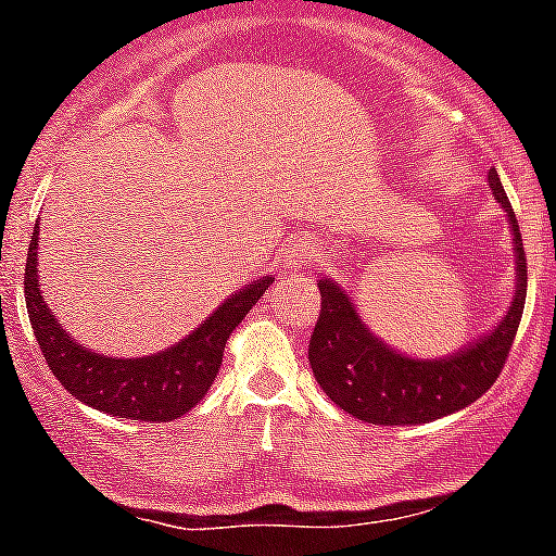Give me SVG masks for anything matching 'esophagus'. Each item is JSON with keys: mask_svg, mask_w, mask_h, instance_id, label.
<instances>
[{"mask_svg": "<svg viewBox=\"0 0 556 556\" xmlns=\"http://www.w3.org/2000/svg\"><path fill=\"white\" fill-rule=\"evenodd\" d=\"M317 257H319L317 244L306 242V239H293V242L282 244V252H279V261H282V268L288 274L312 266V263H317Z\"/></svg>", "mask_w": 556, "mask_h": 556, "instance_id": "1", "label": "esophagus"}]
</instances>
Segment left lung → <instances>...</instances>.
I'll return each instance as SVG.
<instances>
[{
    "instance_id": "8db88e82",
    "label": "left lung",
    "mask_w": 556,
    "mask_h": 556,
    "mask_svg": "<svg viewBox=\"0 0 556 556\" xmlns=\"http://www.w3.org/2000/svg\"><path fill=\"white\" fill-rule=\"evenodd\" d=\"M490 188L511 228L514 299L501 323L444 357H412L392 350L361 319L355 301L336 279L317 282L323 309L314 325L309 363L325 395L352 417L371 425H422L479 401L506 363L527 295V263L517 215L501 177L490 169Z\"/></svg>"
}]
</instances>
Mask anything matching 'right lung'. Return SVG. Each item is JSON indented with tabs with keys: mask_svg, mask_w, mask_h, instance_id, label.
Here are the masks:
<instances>
[{
	"mask_svg": "<svg viewBox=\"0 0 556 556\" xmlns=\"http://www.w3.org/2000/svg\"><path fill=\"white\" fill-rule=\"evenodd\" d=\"M37 239L39 223L29 244L24 277L26 309L39 350L64 390L86 406L117 419L172 422L199 406L220 371L228 336L274 282L268 274L239 288L193 333L166 350L144 357H110L72 339L61 319L45 304L37 277Z\"/></svg>",
	"mask_w": 556,
	"mask_h": 556,
	"instance_id": "right-lung-1",
	"label": "right lung"
}]
</instances>
